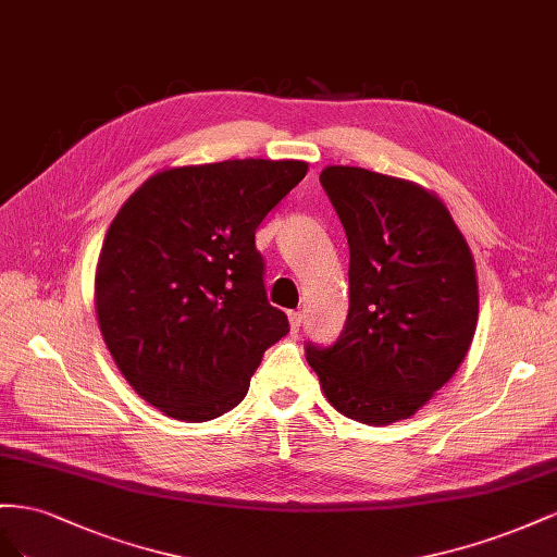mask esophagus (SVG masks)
Segmentation results:
<instances>
[{
    "instance_id": "obj_1",
    "label": "esophagus",
    "mask_w": 557,
    "mask_h": 557,
    "mask_svg": "<svg viewBox=\"0 0 557 557\" xmlns=\"http://www.w3.org/2000/svg\"><path fill=\"white\" fill-rule=\"evenodd\" d=\"M287 317H289V326H292V331H298V329H300V324H304V312L292 310Z\"/></svg>"
}]
</instances>
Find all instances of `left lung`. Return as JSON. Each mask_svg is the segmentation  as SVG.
<instances>
[{"label":"left lung","instance_id":"left-lung-1","mask_svg":"<svg viewBox=\"0 0 557 557\" xmlns=\"http://www.w3.org/2000/svg\"><path fill=\"white\" fill-rule=\"evenodd\" d=\"M320 182L349 245V310L331 347L306 345L329 404L363 424L406 420L465 361L479 322L471 249L432 190L349 165Z\"/></svg>","mask_w":557,"mask_h":557}]
</instances>
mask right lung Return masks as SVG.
<instances>
[{
  "mask_svg": "<svg viewBox=\"0 0 557 557\" xmlns=\"http://www.w3.org/2000/svg\"><path fill=\"white\" fill-rule=\"evenodd\" d=\"M306 172L304 161L263 158L170 168L111 221L95 273L98 324L123 377L165 416H224L289 333L268 304L253 235Z\"/></svg>",
  "mask_w": 557,
  "mask_h": 557,
  "instance_id": "add662e5",
  "label": "right lung"
}]
</instances>
